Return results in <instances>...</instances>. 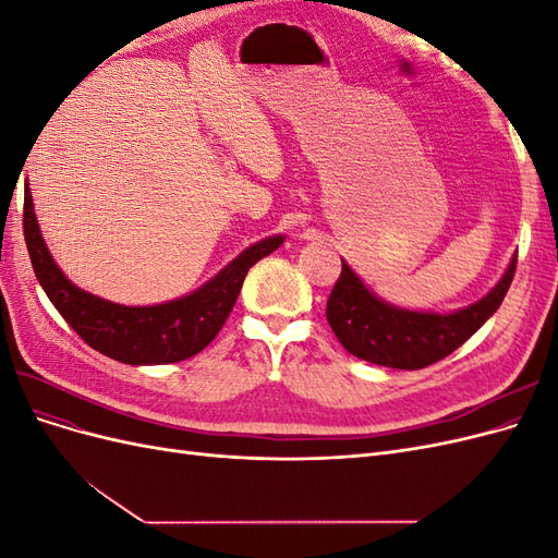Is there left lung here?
Instances as JSON below:
<instances>
[{
  "mask_svg": "<svg viewBox=\"0 0 558 558\" xmlns=\"http://www.w3.org/2000/svg\"><path fill=\"white\" fill-rule=\"evenodd\" d=\"M517 267L510 260L500 281L482 300L456 312L402 310L377 298L342 260V275L328 298L326 316L337 340L367 363L421 369L449 356L496 314Z\"/></svg>",
  "mask_w": 558,
  "mask_h": 558,
  "instance_id": "obj_1",
  "label": "left lung"
}]
</instances>
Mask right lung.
Here are the masks:
<instances>
[{
    "mask_svg": "<svg viewBox=\"0 0 558 558\" xmlns=\"http://www.w3.org/2000/svg\"><path fill=\"white\" fill-rule=\"evenodd\" d=\"M23 230L35 275L62 318L95 351L128 365H165L199 353L223 328L248 269L286 240L283 234H272L246 246L189 295L160 305L130 307L83 291L64 277L41 238L29 185L25 189Z\"/></svg>",
    "mask_w": 558,
    "mask_h": 558,
    "instance_id": "add662e5",
    "label": "right lung"
}]
</instances>
